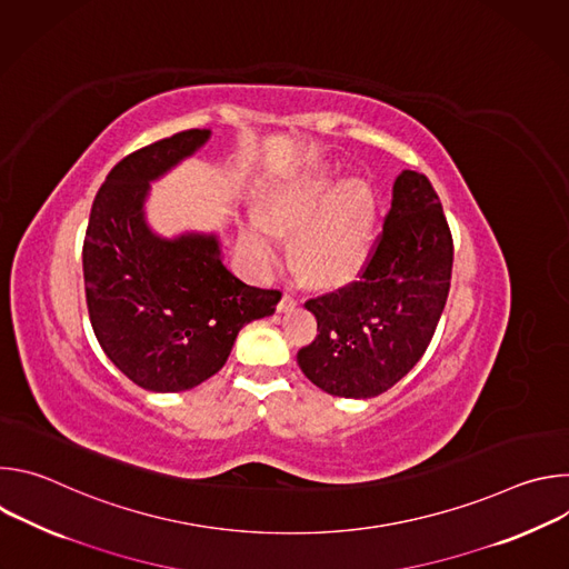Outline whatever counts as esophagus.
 Wrapping results in <instances>:
<instances>
[{
  "label": "esophagus",
  "instance_id": "esophagus-1",
  "mask_svg": "<svg viewBox=\"0 0 569 569\" xmlns=\"http://www.w3.org/2000/svg\"><path fill=\"white\" fill-rule=\"evenodd\" d=\"M295 303H297V301H295V295H292V292H283V297H281V301H279V310H281V312H283V310H290Z\"/></svg>",
  "mask_w": 569,
  "mask_h": 569
}]
</instances>
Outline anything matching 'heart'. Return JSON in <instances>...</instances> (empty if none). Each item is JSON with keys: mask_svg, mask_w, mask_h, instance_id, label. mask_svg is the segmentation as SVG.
<instances>
[{"mask_svg": "<svg viewBox=\"0 0 569 569\" xmlns=\"http://www.w3.org/2000/svg\"><path fill=\"white\" fill-rule=\"evenodd\" d=\"M263 211H252L242 240L259 268L279 263L286 240L295 233V259L319 286L351 281L371 254L373 193L360 178L338 182V173L317 164L270 184Z\"/></svg>", "mask_w": 569, "mask_h": 569, "instance_id": "obj_1", "label": "heart"}]
</instances>
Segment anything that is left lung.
Wrapping results in <instances>:
<instances>
[{"instance_id": "8db88e82", "label": "left lung", "mask_w": 569, "mask_h": 569, "mask_svg": "<svg viewBox=\"0 0 569 569\" xmlns=\"http://www.w3.org/2000/svg\"><path fill=\"white\" fill-rule=\"evenodd\" d=\"M452 274V236L430 180L402 171L360 281L306 301L317 338L297 362L321 391L373 398L426 353Z\"/></svg>"}]
</instances>
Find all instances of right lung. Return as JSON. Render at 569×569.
I'll list each match as a JSON object with an SVG mask.
<instances>
[{
    "instance_id": "obj_1",
    "label": "right lung",
    "mask_w": 569,
    "mask_h": 569,
    "mask_svg": "<svg viewBox=\"0 0 569 569\" xmlns=\"http://www.w3.org/2000/svg\"><path fill=\"white\" fill-rule=\"evenodd\" d=\"M211 130H184L154 141L108 173L83 242L86 297L94 336L134 385L187 391L227 362L238 331L274 312L281 292L233 277L220 238L152 231L146 218L150 182L196 154Z\"/></svg>"
}]
</instances>
